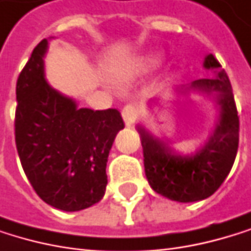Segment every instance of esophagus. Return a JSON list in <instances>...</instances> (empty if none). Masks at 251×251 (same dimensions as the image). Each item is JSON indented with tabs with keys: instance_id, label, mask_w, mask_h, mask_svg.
Instances as JSON below:
<instances>
[{
	"instance_id": "34e87169",
	"label": "esophagus",
	"mask_w": 251,
	"mask_h": 251,
	"mask_svg": "<svg viewBox=\"0 0 251 251\" xmlns=\"http://www.w3.org/2000/svg\"><path fill=\"white\" fill-rule=\"evenodd\" d=\"M122 116H123L125 123H126V126H131V125L135 123V120H137V117H138V111H137V108H135L132 104H128V105H125V107H123Z\"/></svg>"
}]
</instances>
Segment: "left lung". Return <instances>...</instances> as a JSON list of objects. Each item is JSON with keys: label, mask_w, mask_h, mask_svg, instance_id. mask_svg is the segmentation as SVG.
<instances>
[{"label": "left lung", "mask_w": 251, "mask_h": 251, "mask_svg": "<svg viewBox=\"0 0 251 251\" xmlns=\"http://www.w3.org/2000/svg\"><path fill=\"white\" fill-rule=\"evenodd\" d=\"M204 68L217 73L213 78H200L181 89L216 94L220 117L208 143L195 154L181 156L171 147L138 128L144 154V170L154 192L177 202H195L211 196L227 177L238 150L240 117L227 74L213 55H207Z\"/></svg>", "instance_id": "1"}]
</instances>
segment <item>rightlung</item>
I'll return each mask as SVG.
<instances>
[{"instance_id":"right-lung-1","label":"right lung","mask_w":251,"mask_h":251,"mask_svg":"<svg viewBox=\"0 0 251 251\" xmlns=\"http://www.w3.org/2000/svg\"><path fill=\"white\" fill-rule=\"evenodd\" d=\"M47 40L40 41L16 84L14 138L22 168L40 198L62 211L100 202L107 159L125 128L116 108H78L44 78Z\"/></svg>"}]
</instances>
